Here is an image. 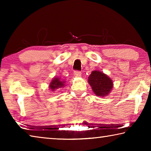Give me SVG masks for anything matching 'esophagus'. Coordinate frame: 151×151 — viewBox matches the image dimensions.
I'll return each instance as SVG.
<instances>
[{"label": "esophagus", "mask_w": 151, "mask_h": 151, "mask_svg": "<svg viewBox=\"0 0 151 151\" xmlns=\"http://www.w3.org/2000/svg\"><path fill=\"white\" fill-rule=\"evenodd\" d=\"M74 76H76V77H80L81 76V72L78 70L75 71V72H74Z\"/></svg>", "instance_id": "esophagus-1"}]
</instances>
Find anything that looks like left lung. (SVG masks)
Segmentation results:
<instances>
[{"label":"left lung","mask_w":151,"mask_h":151,"mask_svg":"<svg viewBox=\"0 0 151 151\" xmlns=\"http://www.w3.org/2000/svg\"><path fill=\"white\" fill-rule=\"evenodd\" d=\"M88 82L94 94L99 96H107L113 87L111 78L99 70L93 71L88 76Z\"/></svg>","instance_id":"8db88e82"}]
</instances>
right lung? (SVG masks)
<instances>
[{
  "instance_id": "add662e5",
  "label": "right lung",
  "mask_w": 151,
  "mask_h": 151,
  "mask_svg": "<svg viewBox=\"0 0 151 151\" xmlns=\"http://www.w3.org/2000/svg\"><path fill=\"white\" fill-rule=\"evenodd\" d=\"M65 86V81H62L60 78L55 77L50 82L49 85V88L51 91H54L55 89H58Z\"/></svg>"
}]
</instances>
